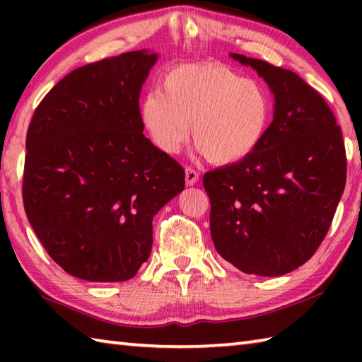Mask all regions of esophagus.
<instances>
[{
    "label": "esophagus",
    "mask_w": 362,
    "mask_h": 362,
    "mask_svg": "<svg viewBox=\"0 0 362 362\" xmlns=\"http://www.w3.org/2000/svg\"><path fill=\"white\" fill-rule=\"evenodd\" d=\"M198 179H199V174H198V170H194L193 168H189V166H187L185 168V180H187V185H194L196 182H198Z\"/></svg>",
    "instance_id": "esophagus-1"
}]
</instances>
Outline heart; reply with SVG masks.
<instances>
[{"label":"heart","instance_id":"obj_1","mask_svg":"<svg viewBox=\"0 0 362 362\" xmlns=\"http://www.w3.org/2000/svg\"><path fill=\"white\" fill-rule=\"evenodd\" d=\"M158 150L175 155L192 137L214 164H233L259 148L272 122V99L260 83L222 64H183L161 79V93L140 105Z\"/></svg>","mask_w":362,"mask_h":362}]
</instances>
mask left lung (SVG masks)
<instances>
[{
	"label": "left lung",
	"mask_w": 362,
	"mask_h": 362,
	"mask_svg": "<svg viewBox=\"0 0 362 362\" xmlns=\"http://www.w3.org/2000/svg\"><path fill=\"white\" fill-rule=\"evenodd\" d=\"M274 94V118L252 155L203 177L217 252L247 274L281 276L326 238L346 182L340 126L297 73L231 54Z\"/></svg>",
	"instance_id": "left-lung-1"
}]
</instances>
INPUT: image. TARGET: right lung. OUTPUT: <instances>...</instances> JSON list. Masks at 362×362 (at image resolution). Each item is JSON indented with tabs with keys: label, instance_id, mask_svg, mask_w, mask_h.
I'll return each instance as SVG.
<instances>
[{
	"label": "right lung",
	"instance_id": "add662e5",
	"mask_svg": "<svg viewBox=\"0 0 362 362\" xmlns=\"http://www.w3.org/2000/svg\"><path fill=\"white\" fill-rule=\"evenodd\" d=\"M155 62L132 51L79 66L30 121L23 207L49 257L75 278L136 276L153 217L185 187L183 168L142 132L139 97Z\"/></svg>",
	"mask_w": 362,
	"mask_h": 362
}]
</instances>
